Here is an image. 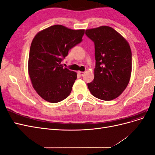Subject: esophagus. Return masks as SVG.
Wrapping results in <instances>:
<instances>
[{"instance_id":"obj_1","label":"esophagus","mask_w":155,"mask_h":155,"mask_svg":"<svg viewBox=\"0 0 155 155\" xmlns=\"http://www.w3.org/2000/svg\"><path fill=\"white\" fill-rule=\"evenodd\" d=\"M78 73V74H79L80 76H83L84 75H85V72H80V71H79Z\"/></svg>"}]
</instances>
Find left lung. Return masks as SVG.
<instances>
[{
    "instance_id": "8db88e82",
    "label": "left lung",
    "mask_w": 155,
    "mask_h": 155,
    "mask_svg": "<svg viewBox=\"0 0 155 155\" xmlns=\"http://www.w3.org/2000/svg\"><path fill=\"white\" fill-rule=\"evenodd\" d=\"M94 43L96 67L94 80L87 83L92 94L102 100L118 97L129 82L132 54L124 37L112 28L102 26L86 30Z\"/></svg>"
}]
</instances>
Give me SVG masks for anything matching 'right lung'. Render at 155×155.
Listing matches in <instances>:
<instances>
[{
	"mask_svg": "<svg viewBox=\"0 0 155 155\" xmlns=\"http://www.w3.org/2000/svg\"><path fill=\"white\" fill-rule=\"evenodd\" d=\"M85 30L54 25L41 31L33 39L29 54L28 74L37 94L50 103L67 98L77 74L61 64L68 51L80 43Z\"/></svg>",
	"mask_w": 155,
	"mask_h": 155,
	"instance_id": "1",
	"label": "right lung"
}]
</instances>
